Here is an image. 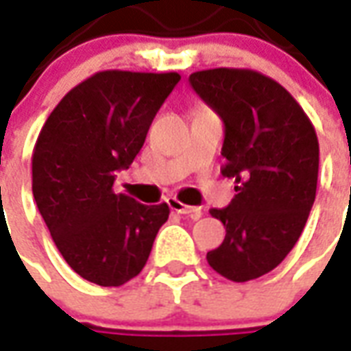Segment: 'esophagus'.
<instances>
[{
  "label": "esophagus",
  "instance_id": "esophagus-1",
  "mask_svg": "<svg viewBox=\"0 0 351 351\" xmlns=\"http://www.w3.org/2000/svg\"><path fill=\"white\" fill-rule=\"evenodd\" d=\"M167 203L171 210H175V213L186 215V217L193 218V220H197L201 217V207H188V205H184L182 201H178L176 197H169Z\"/></svg>",
  "mask_w": 351,
  "mask_h": 351
}]
</instances>
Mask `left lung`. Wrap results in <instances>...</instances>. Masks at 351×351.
I'll return each mask as SVG.
<instances>
[{
    "instance_id": "obj_1",
    "label": "left lung",
    "mask_w": 351,
    "mask_h": 351,
    "mask_svg": "<svg viewBox=\"0 0 351 351\" xmlns=\"http://www.w3.org/2000/svg\"><path fill=\"white\" fill-rule=\"evenodd\" d=\"M193 90L224 121L222 175L235 178L226 209H210L226 228L207 262L243 283L278 268L302 234L315 201L319 142L293 95L247 68H213L190 75Z\"/></svg>"
}]
</instances>
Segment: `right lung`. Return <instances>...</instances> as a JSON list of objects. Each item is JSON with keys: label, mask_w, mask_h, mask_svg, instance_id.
Returning <instances> with one entry per match:
<instances>
[{"label": "right lung", "mask_w": 351, "mask_h": 351, "mask_svg": "<svg viewBox=\"0 0 351 351\" xmlns=\"http://www.w3.org/2000/svg\"><path fill=\"white\" fill-rule=\"evenodd\" d=\"M176 72L93 73L51 112L32 154V192L56 249L83 279L121 287L146 266L169 205L114 192L169 93Z\"/></svg>", "instance_id": "1"}]
</instances>
